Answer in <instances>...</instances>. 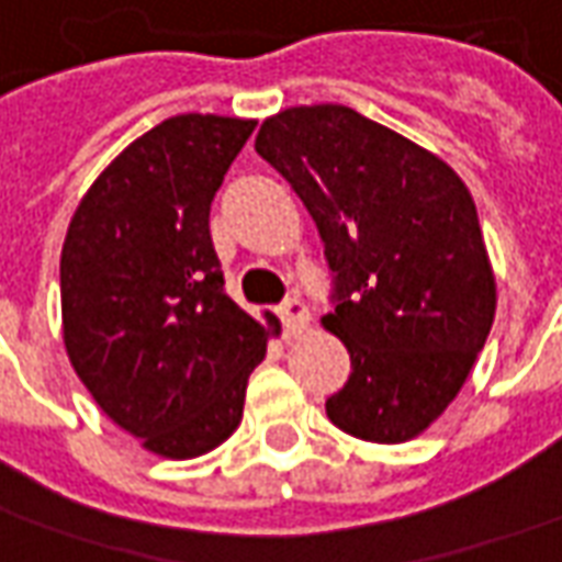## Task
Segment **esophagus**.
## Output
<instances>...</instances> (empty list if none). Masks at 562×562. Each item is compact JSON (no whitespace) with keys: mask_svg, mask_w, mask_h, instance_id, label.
<instances>
[{"mask_svg":"<svg viewBox=\"0 0 562 562\" xmlns=\"http://www.w3.org/2000/svg\"><path fill=\"white\" fill-rule=\"evenodd\" d=\"M278 317H281V323H284V335H290V338H296V335H302V331L308 329V308L299 302V299H286L284 305L278 308Z\"/></svg>","mask_w":562,"mask_h":562,"instance_id":"1","label":"esophagus"}]
</instances>
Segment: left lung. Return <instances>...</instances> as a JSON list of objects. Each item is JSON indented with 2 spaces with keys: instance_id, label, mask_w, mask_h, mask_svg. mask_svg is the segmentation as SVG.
<instances>
[{
  "instance_id": "obj_1",
  "label": "left lung",
  "mask_w": 562,
  "mask_h": 562,
  "mask_svg": "<svg viewBox=\"0 0 562 562\" xmlns=\"http://www.w3.org/2000/svg\"><path fill=\"white\" fill-rule=\"evenodd\" d=\"M254 149L305 203L335 276L323 326L350 376L326 416L359 440H413L461 392L494 323L473 196L437 155L341 104L281 110Z\"/></svg>"
}]
</instances>
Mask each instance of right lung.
<instances>
[{
  "mask_svg": "<svg viewBox=\"0 0 562 562\" xmlns=\"http://www.w3.org/2000/svg\"><path fill=\"white\" fill-rule=\"evenodd\" d=\"M254 119L182 113L122 149L63 245V335L98 407L164 458L212 452L241 422L269 331L224 293L209 209Z\"/></svg>",
  "mask_w": 562,
  "mask_h": 562,
  "instance_id": "right-lung-1",
  "label": "right lung"
}]
</instances>
